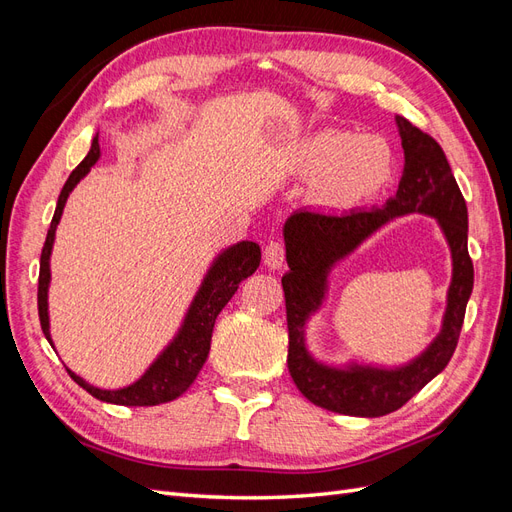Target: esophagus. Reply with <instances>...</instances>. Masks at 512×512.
<instances>
[{
	"mask_svg": "<svg viewBox=\"0 0 512 512\" xmlns=\"http://www.w3.org/2000/svg\"><path fill=\"white\" fill-rule=\"evenodd\" d=\"M286 260V245L280 239H273L265 245V265L269 269H280Z\"/></svg>",
	"mask_w": 512,
	"mask_h": 512,
	"instance_id": "34e87169",
	"label": "esophagus"
}]
</instances>
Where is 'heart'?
Instances as JSON below:
<instances>
[{
    "label": "heart",
    "mask_w": 512,
    "mask_h": 512,
    "mask_svg": "<svg viewBox=\"0 0 512 512\" xmlns=\"http://www.w3.org/2000/svg\"><path fill=\"white\" fill-rule=\"evenodd\" d=\"M303 166L309 175H329L327 194L337 203H356L391 183L395 153L380 136L322 130L307 141Z\"/></svg>",
    "instance_id": "1"
}]
</instances>
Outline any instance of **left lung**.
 <instances>
[{
  "label": "left lung",
  "mask_w": 512,
  "mask_h": 512,
  "mask_svg": "<svg viewBox=\"0 0 512 512\" xmlns=\"http://www.w3.org/2000/svg\"><path fill=\"white\" fill-rule=\"evenodd\" d=\"M406 153L404 177L397 194L382 209L350 211L344 215L297 211L284 226L286 260L290 271L282 277L288 320V371L297 389L312 404L350 416H384L399 410L423 386L436 378L457 348L463 316L474 284L468 254V209L442 147L427 132L397 117ZM438 217L454 252V282L443 333L416 362L399 370L353 366L331 370L316 364L302 344V324L323 298L326 271L333 261L382 223L406 212Z\"/></svg>",
  "instance_id": "obj_1"
}]
</instances>
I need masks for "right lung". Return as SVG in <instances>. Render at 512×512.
<instances>
[{
	"instance_id": "obj_1",
	"label": "right lung",
	"mask_w": 512,
	"mask_h": 512,
	"mask_svg": "<svg viewBox=\"0 0 512 512\" xmlns=\"http://www.w3.org/2000/svg\"><path fill=\"white\" fill-rule=\"evenodd\" d=\"M98 158H100V145L96 136L94 143H91L87 158L72 170L64 190L59 194L51 228L46 232V241L40 254L38 316H40V327L44 331V337L49 339V342H51V333H49V305H46V292H49V282H51L49 258L53 250V241H55V228L59 224L61 213H64V205L70 192L74 190V185L89 173V168L98 162ZM258 265H260V247L252 241H241L237 245H232L230 250H226L218 260H215V265L211 267L203 286H200L196 294L188 316H185L183 329L175 337V342L164 350V354L147 369V374L141 380L126 386V389L102 391V389H96V386L87 384L76 374H72L70 369L68 374L76 384L83 386L89 395L117 406H158V404H164V401L179 397L181 393L190 389V384L196 380L198 371L203 369L207 361L215 318H218L224 305L232 299V294L237 292L239 284L245 280V277H250L258 269Z\"/></svg>"
}]
</instances>
